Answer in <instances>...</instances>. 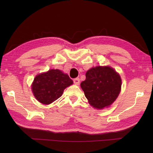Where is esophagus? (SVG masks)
I'll list each match as a JSON object with an SVG mask.
<instances>
[{
    "label": "esophagus",
    "mask_w": 153,
    "mask_h": 153,
    "mask_svg": "<svg viewBox=\"0 0 153 153\" xmlns=\"http://www.w3.org/2000/svg\"><path fill=\"white\" fill-rule=\"evenodd\" d=\"M74 82L75 84L79 85V82H80V80H79V78H75V79H74Z\"/></svg>",
    "instance_id": "34e87169"
}]
</instances>
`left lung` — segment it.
Returning a JSON list of instances; mask_svg holds the SVG:
<instances>
[{"instance_id": "1", "label": "left lung", "mask_w": 153, "mask_h": 153, "mask_svg": "<svg viewBox=\"0 0 153 153\" xmlns=\"http://www.w3.org/2000/svg\"><path fill=\"white\" fill-rule=\"evenodd\" d=\"M90 105L98 109L108 107L120 94L121 77L112 67L97 66L90 69L81 84Z\"/></svg>"}]
</instances>
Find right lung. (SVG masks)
Here are the masks:
<instances>
[{
    "instance_id": "right-lung-1",
    "label": "right lung",
    "mask_w": 153,
    "mask_h": 153,
    "mask_svg": "<svg viewBox=\"0 0 153 153\" xmlns=\"http://www.w3.org/2000/svg\"><path fill=\"white\" fill-rule=\"evenodd\" d=\"M73 83L68 75L61 70L50 69L35 77L32 90L38 101L44 105H49L61 97L64 90Z\"/></svg>"
}]
</instances>
